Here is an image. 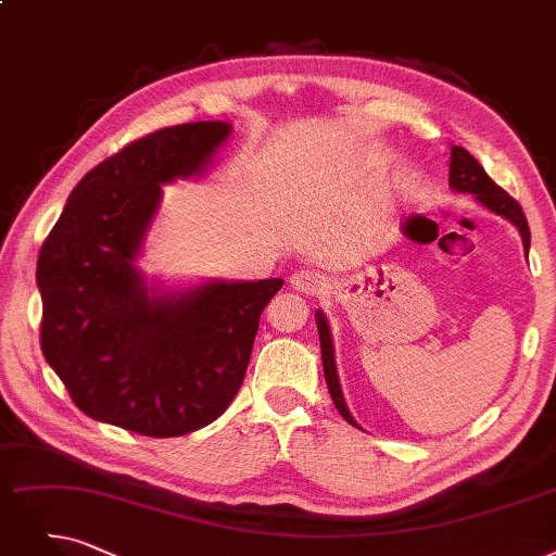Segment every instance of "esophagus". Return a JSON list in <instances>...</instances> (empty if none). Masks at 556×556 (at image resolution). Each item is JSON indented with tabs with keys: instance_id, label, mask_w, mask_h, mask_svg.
<instances>
[{
	"instance_id": "obj_1",
	"label": "esophagus",
	"mask_w": 556,
	"mask_h": 556,
	"mask_svg": "<svg viewBox=\"0 0 556 556\" xmlns=\"http://www.w3.org/2000/svg\"><path fill=\"white\" fill-rule=\"evenodd\" d=\"M292 287L303 294H309V296H317V294H324V290L328 287V280L326 276H321L319 271H309V269H301L296 274H292Z\"/></svg>"
}]
</instances>
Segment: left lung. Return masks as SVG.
Masks as SVG:
<instances>
[{
    "label": "left lung",
    "mask_w": 556,
    "mask_h": 556,
    "mask_svg": "<svg viewBox=\"0 0 556 556\" xmlns=\"http://www.w3.org/2000/svg\"><path fill=\"white\" fill-rule=\"evenodd\" d=\"M450 185L456 191L475 193L481 205H485L488 210L495 212V214H502L504 218L510 220V224H516V228L522 235L525 249H529V224H527V216H525L522 207L500 185H495L493 177L488 175L483 170V166L472 157V154L460 146L452 148ZM317 330H319V340H321V361H324V376H326V383H328V392L332 396V402H336V408L340 410V415L349 421V425L358 427L353 421L346 404H344V396H342L340 381H338V371H336V358H332L330 332H328V324H326L321 313H317Z\"/></svg>",
    "instance_id": "1"
}]
</instances>
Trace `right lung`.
I'll return each instance as SVG.
<instances>
[{
	"instance_id": "right-lung-1",
	"label": "right lung",
	"mask_w": 556,
	"mask_h": 556,
	"mask_svg": "<svg viewBox=\"0 0 556 556\" xmlns=\"http://www.w3.org/2000/svg\"><path fill=\"white\" fill-rule=\"evenodd\" d=\"M228 123L173 125L88 170L42 241L40 349L75 406L150 438L203 429L237 396L260 315L282 287L210 282L150 296L135 257L162 182L201 173Z\"/></svg>"
}]
</instances>
